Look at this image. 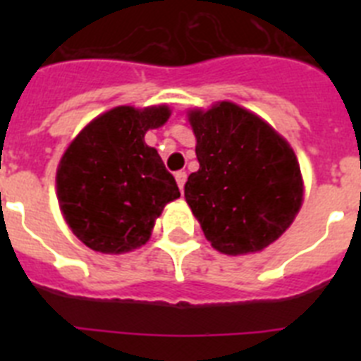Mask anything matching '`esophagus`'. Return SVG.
Returning <instances> with one entry per match:
<instances>
[{"label": "esophagus", "mask_w": 361, "mask_h": 361, "mask_svg": "<svg viewBox=\"0 0 361 361\" xmlns=\"http://www.w3.org/2000/svg\"><path fill=\"white\" fill-rule=\"evenodd\" d=\"M186 178H188L186 171H177V173H175V180H177V186H178V190H180V191L184 190Z\"/></svg>", "instance_id": "esophagus-1"}]
</instances>
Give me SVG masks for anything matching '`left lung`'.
I'll list each match as a JSON object with an SVG mask.
<instances>
[{"label": "left lung", "instance_id": "left-lung-1", "mask_svg": "<svg viewBox=\"0 0 361 361\" xmlns=\"http://www.w3.org/2000/svg\"><path fill=\"white\" fill-rule=\"evenodd\" d=\"M199 171L184 197L216 251L257 253L293 224L304 183L289 142L253 111L222 101L188 114Z\"/></svg>", "mask_w": 361, "mask_h": 361}]
</instances>
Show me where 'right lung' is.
<instances>
[{"mask_svg":"<svg viewBox=\"0 0 361 361\" xmlns=\"http://www.w3.org/2000/svg\"><path fill=\"white\" fill-rule=\"evenodd\" d=\"M170 117L166 104L117 106L86 124L59 161L57 200L72 233L90 250L121 255L141 247L164 206L180 197L148 130Z\"/></svg>","mask_w":361,"mask_h":361,"instance_id":"add662e5","label":"right lung"}]
</instances>
